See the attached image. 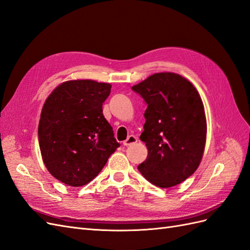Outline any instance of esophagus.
Listing matches in <instances>:
<instances>
[{
    "mask_svg": "<svg viewBox=\"0 0 250 250\" xmlns=\"http://www.w3.org/2000/svg\"><path fill=\"white\" fill-rule=\"evenodd\" d=\"M135 143H137V137L134 136V135H130V136L127 137V138L125 140V142H124V146H131V145L135 144Z\"/></svg>",
    "mask_w": 250,
    "mask_h": 250,
    "instance_id": "obj_1",
    "label": "esophagus"
}]
</instances>
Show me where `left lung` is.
I'll use <instances>...</instances> for the list:
<instances>
[{"instance_id":"1","label":"left lung","mask_w":250,"mask_h":250,"mask_svg":"<svg viewBox=\"0 0 250 250\" xmlns=\"http://www.w3.org/2000/svg\"><path fill=\"white\" fill-rule=\"evenodd\" d=\"M146 104L140 135L148 148L138 170L153 185L170 188L194 173L206 144L207 123L201 96L175 73H157L132 86Z\"/></svg>"}]
</instances>
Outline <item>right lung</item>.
I'll use <instances>...</instances> for the list:
<instances>
[{"label":"right lung","mask_w":250,"mask_h":250,"mask_svg":"<svg viewBox=\"0 0 250 250\" xmlns=\"http://www.w3.org/2000/svg\"><path fill=\"white\" fill-rule=\"evenodd\" d=\"M111 87L94 80L63 82L42 107L38 127L42 159L63 184H88L120 146L102 113Z\"/></svg>","instance_id":"add662e5"}]
</instances>
